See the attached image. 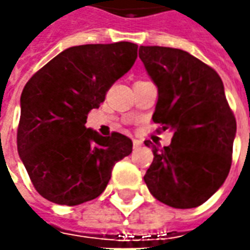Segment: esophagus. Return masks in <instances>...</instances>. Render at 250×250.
<instances>
[{
  "mask_svg": "<svg viewBox=\"0 0 250 250\" xmlns=\"http://www.w3.org/2000/svg\"><path fill=\"white\" fill-rule=\"evenodd\" d=\"M143 145V142L139 139H133V149H138V147H140Z\"/></svg>",
  "mask_w": 250,
  "mask_h": 250,
  "instance_id": "1",
  "label": "esophagus"
}]
</instances>
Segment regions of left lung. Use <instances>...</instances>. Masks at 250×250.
<instances>
[{
    "mask_svg": "<svg viewBox=\"0 0 250 250\" xmlns=\"http://www.w3.org/2000/svg\"><path fill=\"white\" fill-rule=\"evenodd\" d=\"M139 58L159 89L153 121L171 129L143 177L150 193L175 208H192L213 196L228 177L236 121L218 73L184 50L140 45Z\"/></svg>",
    "mask_w": 250,
    "mask_h": 250,
    "instance_id": "8db88e82",
    "label": "left lung"
}]
</instances>
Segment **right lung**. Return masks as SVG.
Here are the masks:
<instances>
[{
  "label": "right lung",
  "mask_w": 250,
  "mask_h": 250,
  "mask_svg": "<svg viewBox=\"0 0 250 250\" xmlns=\"http://www.w3.org/2000/svg\"><path fill=\"white\" fill-rule=\"evenodd\" d=\"M136 58L138 45L129 42L75 45L26 83L18 153L44 199L65 206L96 199L107 187L115 163L132 153L128 136L118 132L101 136L84 124Z\"/></svg>",
  "instance_id": "right-lung-1"
}]
</instances>
